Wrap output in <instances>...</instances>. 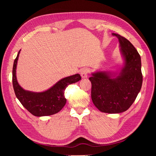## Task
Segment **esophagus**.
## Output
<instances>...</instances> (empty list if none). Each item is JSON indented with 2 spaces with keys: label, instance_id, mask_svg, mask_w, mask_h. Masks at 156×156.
<instances>
[{
  "label": "esophagus",
  "instance_id": "esophagus-1",
  "mask_svg": "<svg viewBox=\"0 0 156 156\" xmlns=\"http://www.w3.org/2000/svg\"><path fill=\"white\" fill-rule=\"evenodd\" d=\"M89 72V69L88 68H83L81 71V75L82 78H87L88 77V73Z\"/></svg>",
  "mask_w": 156,
  "mask_h": 156
}]
</instances>
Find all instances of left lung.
<instances>
[{
	"mask_svg": "<svg viewBox=\"0 0 156 156\" xmlns=\"http://www.w3.org/2000/svg\"><path fill=\"white\" fill-rule=\"evenodd\" d=\"M119 41L124 63L119 71H97L92 73V102L103 112L115 114L127 111L133 104L143 84L140 56L125 37L112 33Z\"/></svg>",
	"mask_w": 156,
	"mask_h": 156,
	"instance_id": "1",
	"label": "left lung"
}]
</instances>
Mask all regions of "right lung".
Segmentation results:
<instances>
[{
    "mask_svg": "<svg viewBox=\"0 0 156 156\" xmlns=\"http://www.w3.org/2000/svg\"><path fill=\"white\" fill-rule=\"evenodd\" d=\"M20 51L21 50L18 52L14 60L12 70L13 87L17 98L27 110L36 116H49L58 112L66 103V99L64 97L65 89L69 84L79 81L81 79L80 75L77 73L60 79L53 87L44 92L26 90L19 84L16 76Z\"/></svg>",
    "mask_w": 156,
    "mask_h": 156,
    "instance_id": "add662e5",
    "label": "right lung"
}]
</instances>
